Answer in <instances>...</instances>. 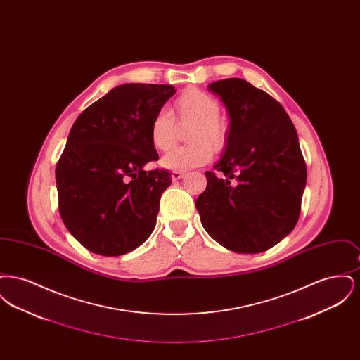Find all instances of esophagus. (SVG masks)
Masks as SVG:
<instances>
[{
    "instance_id": "obj_1",
    "label": "esophagus",
    "mask_w": 360,
    "mask_h": 360,
    "mask_svg": "<svg viewBox=\"0 0 360 360\" xmlns=\"http://www.w3.org/2000/svg\"><path fill=\"white\" fill-rule=\"evenodd\" d=\"M184 175H185V172H172V181H179V179H182V178H184Z\"/></svg>"
}]
</instances>
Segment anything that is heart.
<instances>
[{"mask_svg":"<svg viewBox=\"0 0 360 360\" xmlns=\"http://www.w3.org/2000/svg\"><path fill=\"white\" fill-rule=\"evenodd\" d=\"M176 119L181 124H193L188 140L193 143L188 147L174 148L165 155L160 165L174 172H185L188 169L206 165L213 150H221L226 140V128L220 120V103L209 93L200 89H188L174 103ZM176 137L175 121L170 112L162 109L156 112L150 124V140L158 151L170 150Z\"/></svg>","mask_w":360,"mask_h":360,"instance_id":"b5f03b06","label":"heart"}]
</instances>
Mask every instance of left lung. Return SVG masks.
Returning a JSON list of instances; mask_svg holds the SVG:
<instances>
[{
  "label": "left lung",
  "mask_w": 360,
  "mask_h": 360,
  "mask_svg": "<svg viewBox=\"0 0 360 360\" xmlns=\"http://www.w3.org/2000/svg\"><path fill=\"white\" fill-rule=\"evenodd\" d=\"M207 90L224 103L225 151L206 172L195 207L212 239L238 254L263 252L285 239L300 217L307 166L283 106L240 78Z\"/></svg>",
  "instance_id": "1"
}]
</instances>
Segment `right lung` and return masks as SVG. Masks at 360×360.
I'll return each instance as SVG.
<instances>
[{
  "label": "right lung",
  "instance_id": "add662e5",
  "mask_svg": "<svg viewBox=\"0 0 360 360\" xmlns=\"http://www.w3.org/2000/svg\"><path fill=\"white\" fill-rule=\"evenodd\" d=\"M175 91L172 85L116 86L72 124L55 172L59 212L89 251L119 257L153 233L172 175L144 170L159 159L150 124Z\"/></svg>",
  "mask_w": 360,
  "mask_h": 360
}]
</instances>
